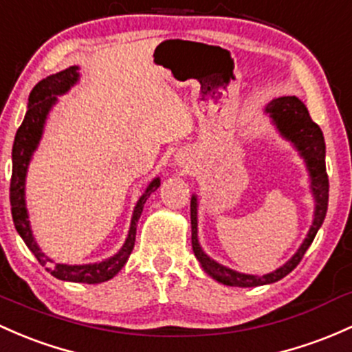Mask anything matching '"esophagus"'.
Wrapping results in <instances>:
<instances>
[{"instance_id": "1", "label": "esophagus", "mask_w": 352, "mask_h": 352, "mask_svg": "<svg viewBox=\"0 0 352 352\" xmlns=\"http://www.w3.org/2000/svg\"><path fill=\"white\" fill-rule=\"evenodd\" d=\"M186 161H188L186 156H177V162H179V164H184Z\"/></svg>"}]
</instances>
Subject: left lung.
I'll list each match as a JSON object with an SVG mask.
<instances>
[{
    "instance_id": "1",
    "label": "left lung",
    "mask_w": 352,
    "mask_h": 352,
    "mask_svg": "<svg viewBox=\"0 0 352 352\" xmlns=\"http://www.w3.org/2000/svg\"><path fill=\"white\" fill-rule=\"evenodd\" d=\"M265 114L270 116L272 122L275 124L282 138L296 146L305 166H307L309 176H311V190L316 199V210H314V220L309 228L307 236L302 241L298 250L294 253L292 258L283 263L280 268L265 275H248L223 267L221 263L214 262L213 258L203 252L198 241V196H191V245L195 256L201 263L203 270L214 280L232 287H258L265 283H274L285 277L294 270L302 260L304 253L311 247V243L319 232L320 225L324 223L327 213L329 201V177L326 173V142L320 127L309 116L307 107L302 104L297 97H278L274 99L265 107Z\"/></svg>"
}]
</instances>
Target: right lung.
Returning <instances> with one entry per match:
<instances>
[{
    "mask_svg": "<svg viewBox=\"0 0 352 352\" xmlns=\"http://www.w3.org/2000/svg\"><path fill=\"white\" fill-rule=\"evenodd\" d=\"M78 67H69V69L58 72V74L50 75V77L43 78L38 82L33 90L30 92L28 97V111H26L23 122L18 127L16 135H14L13 142V153H11V160H13V173H11V184H10V203H11V214H13L14 228L23 238L26 247L32 250L33 255L41 265L47 267V270L60 280L67 282H80V283H100L111 280L114 275L119 274V270L126 265L127 258H129L132 248H134L135 241V228H138V221L141 218L142 208H144L146 199L149 198L151 192H154L160 188L161 179L154 177L139 198L138 205L134 208L131 220L129 235L124 241L122 248L116 253L111 258L102 260L99 263H85V265H67V263H54V260L48 258L40 247L36 245L35 236L32 233V226L28 220V210H26L25 203V179L26 171H28V164L32 161L33 153L38 147V142L43 134L45 120H47L48 112L56 104V96L69 92L70 87H74L78 82Z\"/></svg>",
    "mask_w": 352,
    "mask_h": 352,
    "instance_id": "right-lung-1",
    "label": "right lung"
}]
</instances>
